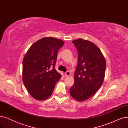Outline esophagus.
<instances>
[{
	"label": "esophagus",
	"mask_w": 128,
	"mask_h": 128,
	"mask_svg": "<svg viewBox=\"0 0 128 128\" xmlns=\"http://www.w3.org/2000/svg\"><path fill=\"white\" fill-rule=\"evenodd\" d=\"M70 72H68V71H67L65 73V75L66 76H68L69 75H70Z\"/></svg>",
	"instance_id": "obj_1"
}]
</instances>
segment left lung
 I'll list each match as a JSON object with an SVG mask.
<instances>
[{
    "label": "left lung",
    "mask_w": 128,
    "mask_h": 128,
    "mask_svg": "<svg viewBox=\"0 0 128 128\" xmlns=\"http://www.w3.org/2000/svg\"><path fill=\"white\" fill-rule=\"evenodd\" d=\"M72 42L78 51V63L70 93L75 100L82 102L92 97L101 88L105 76L106 61L93 42L82 38Z\"/></svg>",
    "instance_id": "left-lung-1"
}]
</instances>
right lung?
Listing matches in <instances>:
<instances>
[{
    "instance_id": "1",
    "label": "right lung",
    "mask_w": 128,
    "mask_h": 128,
    "mask_svg": "<svg viewBox=\"0 0 128 128\" xmlns=\"http://www.w3.org/2000/svg\"><path fill=\"white\" fill-rule=\"evenodd\" d=\"M63 40L45 37L36 41L27 50L22 61V81L32 97L44 100L51 96L62 75L55 70L58 52Z\"/></svg>"
}]
</instances>
